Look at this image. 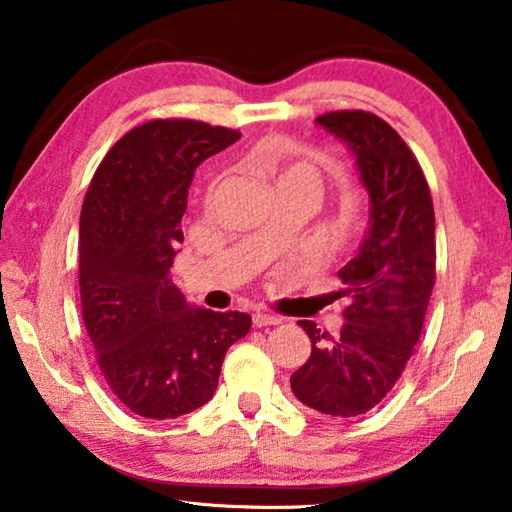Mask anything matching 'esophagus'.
<instances>
[{"instance_id": "obj_1", "label": "esophagus", "mask_w": 512, "mask_h": 512, "mask_svg": "<svg viewBox=\"0 0 512 512\" xmlns=\"http://www.w3.org/2000/svg\"><path fill=\"white\" fill-rule=\"evenodd\" d=\"M280 320H282V318L271 316V314H264V311H255V314H253V325H255V327L277 325V323H280Z\"/></svg>"}]
</instances>
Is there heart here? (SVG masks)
Returning <instances> with one entry per match:
<instances>
[{
	"mask_svg": "<svg viewBox=\"0 0 512 512\" xmlns=\"http://www.w3.org/2000/svg\"><path fill=\"white\" fill-rule=\"evenodd\" d=\"M280 183H311L320 189L318 173L307 167V164H289V167H284L280 176H277V185Z\"/></svg>",
	"mask_w": 512,
	"mask_h": 512,
	"instance_id": "1",
	"label": "heart"
}]
</instances>
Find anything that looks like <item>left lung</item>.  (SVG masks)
Returning a JSON list of instances; mask_svg holds the SVG:
<instances>
[{
  "instance_id": "1",
  "label": "left lung",
  "mask_w": 512,
  "mask_h": 512,
  "mask_svg": "<svg viewBox=\"0 0 512 512\" xmlns=\"http://www.w3.org/2000/svg\"><path fill=\"white\" fill-rule=\"evenodd\" d=\"M357 158L370 196L368 232L339 277L350 305L341 334L300 320L309 359L291 375L298 400L329 418H354L384 400L418 343L436 284V219L427 178L384 119L363 110L316 117Z\"/></svg>"
}]
</instances>
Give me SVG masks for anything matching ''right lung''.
<instances>
[{"instance_id":"obj_1","label":"right lung","mask_w":512,"mask_h":512,"mask_svg":"<svg viewBox=\"0 0 512 512\" xmlns=\"http://www.w3.org/2000/svg\"><path fill=\"white\" fill-rule=\"evenodd\" d=\"M239 131L194 119H153L112 146L81 210L83 323L103 379L135 415L169 420L212 400L244 311L189 305L169 268L198 164Z\"/></svg>"}]
</instances>
